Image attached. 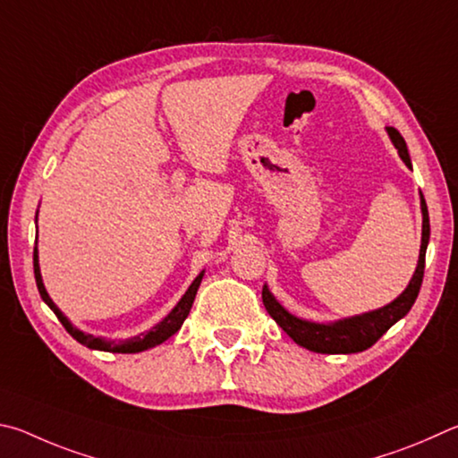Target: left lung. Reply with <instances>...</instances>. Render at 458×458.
<instances>
[{
	"mask_svg": "<svg viewBox=\"0 0 458 458\" xmlns=\"http://www.w3.org/2000/svg\"><path fill=\"white\" fill-rule=\"evenodd\" d=\"M386 132L390 136L392 144L398 150L403 163L412 168L411 155H408V147L403 136L396 128L388 126ZM420 211H422V239H420V253L419 263L412 274V279L408 282L406 290L392 300L386 306L378 310L366 311V314H358L352 318H342L335 322H311V319L298 318L287 311L282 303L276 300V295L269 292L267 284L263 285L261 298L263 306H266L267 314L276 319L277 326L290 335V338L300 344V346L308 348L318 354H356V352H364L374 346L384 334H386L398 319H403L408 311H411L412 303L419 298L422 277H424V255H427L428 239H430V221H428V208L424 203V197L420 192Z\"/></svg>",
	"mask_w": 458,
	"mask_h": 458,
	"instance_id": "8db88e82",
	"label": "left lung"
}]
</instances>
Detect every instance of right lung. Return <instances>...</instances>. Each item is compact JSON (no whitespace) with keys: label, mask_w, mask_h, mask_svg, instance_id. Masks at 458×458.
Listing matches in <instances>:
<instances>
[{"label":"right lung","mask_w":458,"mask_h":458,"mask_svg":"<svg viewBox=\"0 0 458 458\" xmlns=\"http://www.w3.org/2000/svg\"><path fill=\"white\" fill-rule=\"evenodd\" d=\"M36 223H38V213H36ZM34 274H36V284H38V292L42 295V300L47 303V308H50L58 319L62 322V326L66 327L68 334L72 338L78 340L80 344H84L86 348L90 350H100V352H116V354H136V352H144V350H150L158 346V344H163L165 340L171 338L173 334H176L181 330V326L184 319H187L189 311L192 308V301H195V295L200 282H203V276H205V269L200 271V274L192 279V284L189 285V290L184 292L182 298L179 300V303L168 311V314L160 319L158 324H155L150 327V330L142 332L139 335H132V338H126V340H108V338H102V335H94V334H86L82 330H78V327L70 322V319L62 314V310L55 306L54 300L50 298V293L46 292V285H44V279H42V271H39V259H38V243H36V250H34Z\"/></svg>","instance_id":"right-lung-1"}]
</instances>
